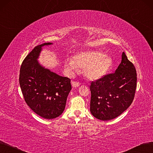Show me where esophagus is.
<instances>
[{
	"label": "esophagus",
	"mask_w": 153,
	"mask_h": 153,
	"mask_svg": "<svg viewBox=\"0 0 153 153\" xmlns=\"http://www.w3.org/2000/svg\"><path fill=\"white\" fill-rule=\"evenodd\" d=\"M71 84H72V86L73 87H78L79 86H80V83L79 82H75V81H73L71 82Z\"/></svg>",
	"instance_id": "obj_1"
}]
</instances>
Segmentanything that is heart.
<instances>
[{"mask_svg":"<svg viewBox=\"0 0 153 153\" xmlns=\"http://www.w3.org/2000/svg\"><path fill=\"white\" fill-rule=\"evenodd\" d=\"M112 59L99 51L80 52L73 56V59L68 58L65 62L67 71L74 73L78 68L84 69V74L88 79L96 80L104 76L111 68Z\"/></svg>","mask_w":153,"mask_h":153,"instance_id":"obj_1","label":"heart"}]
</instances>
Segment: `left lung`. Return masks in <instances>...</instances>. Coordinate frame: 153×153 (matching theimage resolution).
Masks as SVG:
<instances>
[{"instance_id": "obj_1", "label": "left lung", "mask_w": 153, "mask_h": 153, "mask_svg": "<svg viewBox=\"0 0 153 153\" xmlns=\"http://www.w3.org/2000/svg\"><path fill=\"white\" fill-rule=\"evenodd\" d=\"M136 85V68L123 52L115 73L91 83V114L102 120L118 117L131 105Z\"/></svg>"}]
</instances>
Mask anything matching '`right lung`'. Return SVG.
<instances>
[{"label": "right lung", "mask_w": 153, "mask_h": 153, "mask_svg": "<svg viewBox=\"0 0 153 153\" xmlns=\"http://www.w3.org/2000/svg\"><path fill=\"white\" fill-rule=\"evenodd\" d=\"M50 45L46 42L36 46L22 62L19 75L24 100L33 112L47 119L63 112L71 89L70 78L45 68L38 62L42 47Z\"/></svg>", "instance_id": "obj_1"}]
</instances>
